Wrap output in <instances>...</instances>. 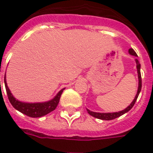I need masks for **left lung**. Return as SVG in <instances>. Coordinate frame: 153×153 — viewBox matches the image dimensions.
<instances>
[{"mask_svg":"<svg viewBox=\"0 0 153 153\" xmlns=\"http://www.w3.org/2000/svg\"><path fill=\"white\" fill-rule=\"evenodd\" d=\"M129 54L134 55V56H137V54H136V52L133 51V49H129ZM136 63H137V74H138V89H137V93L136 96H135V99H133V101L132 103L129 105L128 108H126L124 110L120 111V112H116V113H108V114H102V113H95V112H92L90 110L87 109L88 113L90 114L93 117H96V118H99V119H102V120H113L114 118H117V117H120L123 114H126L127 112H128L129 110L132 108L133 105L135 104L137 99L139 95V93L141 91V88H142V77H141V72H140V68H141V65L139 64L138 59H136Z\"/></svg>","mask_w":153,"mask_h":153,"instance_id":"1","label":"left lung"}]
</instances>
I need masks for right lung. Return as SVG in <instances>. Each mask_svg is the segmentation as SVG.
<instances>
[{"label": "right lung", "instance_id": "right-lung-1", "mask_svg": "<svg viewBox=\"0 0 153 153\" xmlns=\"http://www.w3.org/2000/svg\"><path fill=\"white\" fill-rule=\"evenodd\" d=\"M4 81H5L6 94H7L8 99H9V101L11 103V105L16 109L20 111L21 113L31 117H42V116H45L46 114H50L52 111H54L56 108L57 105H58L60 96L62 94V92L64 90V88L61 89L58 93V94L56 95L52 100L49 101V102L27 103V102H20V101H18V100L15 99L13 97V95L11 94V93L10 92V89L8 88V87H7V84H6V77H5V80Z\"/></svg>", "mask_w": 153, "mask_h": 153}]
</instances>
